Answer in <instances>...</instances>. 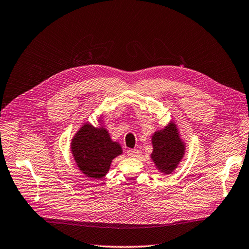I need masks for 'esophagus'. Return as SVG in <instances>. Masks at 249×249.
Masks as SVG:
<instances>
[{
	"mask_svg": "<svg viewBox=\"0 0 249 249\" xmlns=\"http://www.w3.org/2000/svg\"><path fill=\"white\" fill-rule=\"evenodd\" d=\"M138 154H139L138 149H129V150H127V155L130 156V158H136Z\"/></svg>",
	"mask_w": 249,
	"mask_h": 249,
	"instance_id": "obj_1",
	"label": "esophagus"
}]
</instances>
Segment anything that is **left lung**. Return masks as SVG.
<instances>
[{
    "mask_svg": "<svg viewBox=\"0 0 249 249\" xmlns=\"http://www.w3.org/2000/svg\"><path fill=\"white\" fill-rule=\"evenodd\" d=\"M151 159L161 172L170 174L179 164L184 153V144L179 139L175 124L156 131L152 137Z\"/></svg>",
    "mask_w": 249,
    "mask_h": 249,
    "instance_id": "left-lung-1",
    "label": "left lung"
}]
</instances>
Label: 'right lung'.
<instances>
[{"label":"right lung","mask_w":249,"mask_h":249,"mask_svg":"<svg viewBox=\"0 0 249 249\" xmlns=\"http://www.w3.org/2000/svg\"><path fill=\"white\" fill-rule=\"evenodd\" d=\"M73 156L80 171L87 177L100 179L109 170L111 160L122 153V148L112 142L105 128L85 124L71 144Z\"/></svg>","instance_id":"1"}]
</instances>
